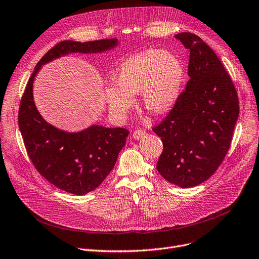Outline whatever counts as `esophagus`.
Returning a JSON list of instances; mask_svg holds the SVG:
<instances>
[{"label": "esophagus", "mask_w": 259, "mask_h": 259, "mask_svg": "<svg viewBox=\"0 0 259 259\" xmlns=\"http://www.w3.org/2000/svg\"><path fill=\"white\" fill-rule=\"evenodd\" d=\"M147 136V133L142 131V130H137L133 133V138L136 139V140H140L142 138H144Z\"/></svg>", "instance_id": "obj_1"}]
</instances>
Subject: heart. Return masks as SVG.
Returning <instances> with one entry per match:
<instances>
[{"label": "heart", "instance_id": "1", "mask_svg": "<svg viewBox=\"0 0 259 259\" xmlns=\"http://www.w3.org/2000/svg\"><path fill=\"white\" fill-rule=\"evenodd\" d=\"M185 77L181 58L172 52L150 49L128 57L112 75L105 101L111 115L123 118L140 92L141 106L153 115H162L177 104Z\"/></svg>", "mask_w": 259, "mask_h": 259}]
</instances>
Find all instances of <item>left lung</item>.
I'll return each mask as SVG.
<instances>
[{
	"label": "left lung",
	"mask_w": 259,
	"mask_h": 259,
	"mask_svg": "<svg viewBox=\"0 0 259 259\" xmlns=\"http://www.w3.org/2000/svg\"><path fill=\"white\" fill-rule=\"evenodd\" d=\"M189 49L186 89L153 132L163 144L156 168L169 183L190 188L208 180L230 149L239 102L212 49L191 33L174 36Z\"/></svg>",
	"instance_id": "left-lung-1"
}]
</instances>
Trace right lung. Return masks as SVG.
Instances as JSON below:
<instances>
[{"label":"right lung","instance_id":"right-lung-1","mask_svg":"<svg viewBox=\"0 0 259 259\" xmlns=\"http://www.w3.org/2000/svg\"><path fill=\"white\" fill-rule=\"evenodd\" d=\"M118 45V39L61 41L39 60L20 103L19 128L30 160L47 181L69 193L82 195L99 187L115 167L130 132L99 124L79 132L52 125L36 107L34 80L41 67L57 58L72 53H104Z\"/></svg>","mask_w":259,"mask_h":259}]
</instances>
